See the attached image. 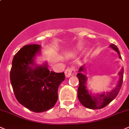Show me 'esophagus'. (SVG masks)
I'll use <instances>...</instances> for the list:
<instances>
[{
	"mask_svg": "<svg viewBox=\"0 0 129 129\" xmlns=\"http://www.w3.org/2000/svg\"><path fill=\"white\" fill-rule=\"evenodd\" d=\"M76 73L75 69L73 67H67V69L65 71V75L67 78H69V77L71 76L74 75Z\"/></svg>",
	"mask_w": 129,
	"mask_h": 129,
	"instance_id": "1",
	"label": "esophagus"
}]
</instances>
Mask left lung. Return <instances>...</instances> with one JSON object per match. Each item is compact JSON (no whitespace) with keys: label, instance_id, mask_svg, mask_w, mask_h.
Returning <instances> with one entry per match:
<instances>
[{"label":"left lung","instance_id":"left-lung-1","mask_svg":"<svg viewBox=\"0 0 129 129\" xmlns=\"http://www.w3.org/2000/svg\"><path fill=\"white\" fill-rule=\"evenodd\" d=\"M110 47L116 51L119 55V58H121L120 51L118 48L114 44H110ZM85 67L83 66L80 67L79 69V73L77 74V77L79 79V87L78 90V97L79 102L85 108L92 109H101L106 106L117 96L121 89L123 78V68L121 69L118 74L120 76L118 83L116 87L112 90L111 92L103 93V94H99L96 96H93L89 93L86 88V83L87 78L85 74H82V72L85 71Z\"/></svg>","mask_w":129,"mask_h":129}]
</instances>
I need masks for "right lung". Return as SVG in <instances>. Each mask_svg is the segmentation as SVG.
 <instances>
[{
    "instance_id": "right-lung-1",
    "label": "right lung",
    "mask_w": 129,
    "mask_h": 129,
    "mask_svg": "<svg viewBox=\"0 0 129 129\" xmlns=\"http://www.w3.org/2000/svg\"><path fill=\"white\" fill-rule=\"evenodd\" d=\"M39 44L25 45L14 55L10 80L19 103L35 113L49 110L58 99V88L65 79L64 73L50 71L46 63L35 65L34 58L40 53Z\"/></svg>"
}]
</instances>
